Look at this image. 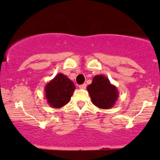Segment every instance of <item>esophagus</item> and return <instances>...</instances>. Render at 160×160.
Masks as SVG:
<instances>
[{"instance_id": "1", "label": "esophagus", "mask_w": 160, "mask_h": 160, "mask_svg": "<svg viewBox=\"0 0 160 160\" xmlns=\"http://www.w3.org/2000/svg\"><path fill=\"white\" fill-rule=\"evenodd\" d=\"M86 83H83V84H82V85L79 86V88H80V89H86Z\"/></svg>"}]
</instances>
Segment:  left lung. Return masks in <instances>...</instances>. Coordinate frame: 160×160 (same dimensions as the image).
I'll return each mask as SVG.
<instances>
[{"mask_svg":"<svg viewBox=\"0 0 160 160\" xmlns=\"http://www.w3.org/2000/svg\"><path fill=\"white\" fill-rule=\"evenodd\" d=\"M87 91L92 104L102 109L113 108L119 98L117 88L104 75L95 76L92 83L87 86Z\"/></svg>","mask_w":160,"mask_h":160,"instance_id":"1","label":"left lung"}]
</instances>
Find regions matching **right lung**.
<instances>
[{
    "label": "right lung",
    "mask_w": 160,
    "mask_h": 160,
    "mask_svg": "<svg viewBox=\"0 0 160 160\" xmlns=\"http://www.w3.org/2000/svg\"><path fill=\"white\" fill-rule=\"evenodd\" d=\"M76 89L74 82L62 73L46 84L45 97L47 104L53 108H60L71 101Z\"/></svg>",
    "instance_id": "1"
}]
</instances>
